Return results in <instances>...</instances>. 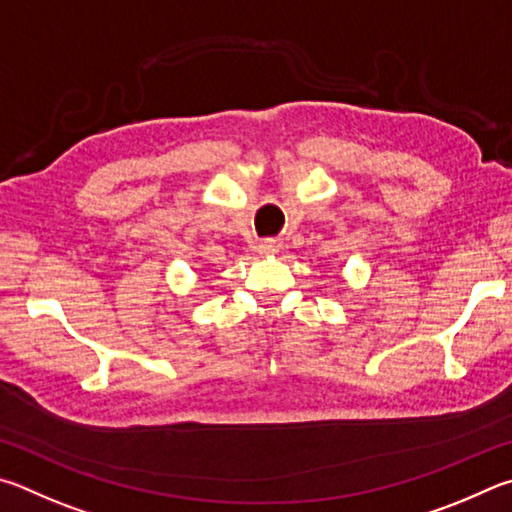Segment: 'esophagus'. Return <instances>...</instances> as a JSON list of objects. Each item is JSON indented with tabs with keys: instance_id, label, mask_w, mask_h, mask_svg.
I'll return each instance as SVG.
<instances>
[{
	"instance_id": "obj_1",
	"label": "esophagus",
	"mask_w": 512,
	"mask_h": 512,
	"mask_svg": "<svg viewBox=\"0 0 512 512\" xmlns=\"http://www.w3.org/2000/svg\"><path fill=\"white\" fill-rule=\"evenodd\" d=\"M258 249H261V254H276V251L281 249V242L274 238H267L261 242V245H258Z\"/></svg>"
}]
</instances>
